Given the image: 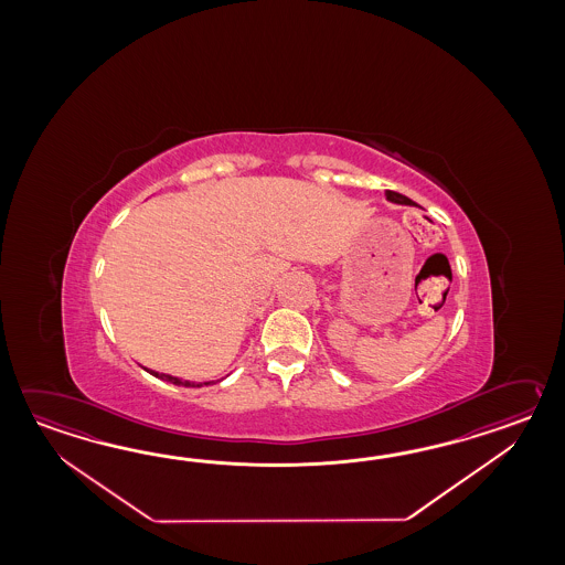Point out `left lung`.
Listing matches in <instances>:
<instances>
[{"mask_svg":"<svg viewBox=\"0 0 565 565\" xmlns=\"http://www.w3.org/2000/svg\"><path fill=\"white\" fill-rule=\"evenodd\" d=\"M385 200L387 202H392V204H402V205H418L416 202H412L409 198L406 195H402V193L392 192V190H385Z\"/></svg>","mask_w":565,"mask_h":565,"instance_id":"obj_1","label":"left lung"}]
</instances>
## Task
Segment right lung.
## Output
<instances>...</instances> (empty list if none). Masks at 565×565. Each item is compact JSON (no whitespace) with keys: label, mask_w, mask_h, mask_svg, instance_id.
Wrapping results in <instances>:
<instances>
[{"label":"right lung","mask_w":565,"mask_h":565,"mask_svg":"<svg viewBox=\"0 0 565 565\" xmlns=\"http://www.w3.org/2000/svg\"><path fill=\"white\" fill-rule=\"evenodd\" d=\"M147 372L151 373V375H156V377H159V380H166V382H169V384L185 385V387H202V385L212 384V382H204V384H195V382L180 380V377H173V375H168V373L153 372V370H147Z\"/></svg>","instance_id":"add662e5"}]
</instances>
